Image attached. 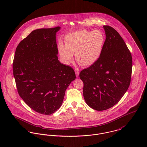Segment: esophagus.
Returning a JSON list of instances; mask_svg holds the SVG:
<instances>
[{
  "label": "esophagus",
  "mask_w": 147,
  "mask_h": 147,
  "mask_svg": "<svg viewBox=\"0 0 147 147\" xmlns=\"http://www.w3.org/2000/svg\"><path fill=\"white\" fill-rule=\"evenodd\" d=\"M75 74H76V76L77 77L79 76V69L78 68H75Z\"/></svg>",
  "instance_id": "1"
}]
</instances>
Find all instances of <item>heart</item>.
Listing matches in <instances>:
<instances>
[{
  "label": "heart",
  "instance_id": "heart-1",
  "mask_svg": "<svg viewBox=\"0 0 147 147\" xmlns=\"http://www.w3.org/2000/svg\"><path fill=\"white\" fill-rule=\"evenodd\" d=\"M104 34L100 30H79L67 34L64 37L65 46L61 41L58 51L65 63L76 60L84 66H90L100 58L105 44Z\"/></svg>",
  "mask_w": 147,
  "mask_h": 147
}]
</instances>
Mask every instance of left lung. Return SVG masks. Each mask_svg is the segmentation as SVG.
Here are the masks:
<instances>
[{"instance_id":"obj_1","label":"left lung","mask_w":147,"mask_h":147,"mask_svg":"<svg viewBox=\"0 0 147 147\" xmlns=\"http://www.w3.org/2000/svg\"><path fill=\"white\" fill-rule=\"evenodd\" d=\"M104 28L106 37L100 58L79 74L86 103L98 111L113 107L122 98L129 86L132 67L131 54L122 37L111 26Z\"/></svg>"}]
</instances>
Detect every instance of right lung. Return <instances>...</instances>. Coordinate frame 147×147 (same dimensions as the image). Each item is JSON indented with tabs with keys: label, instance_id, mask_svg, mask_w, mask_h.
I'll list each match as a JSON object with an SVG mask.
<instances>
[{
	"label": "right lung",
	"instance_id": "right-lung-1",
	"mask_svg": "<svg viewBox=\"0 0 147 147\" xmlns=\"http://www.w3.org/2000/svg\"><path fill=\"white\" fill-rule=\"evenodd\" d=\"M59 26L32 31L19 43L13 62L18 93L29 107L45 115L58 110L65 92L76 79L74 69L58 61Z\"/></svg>",
	"mask_w": 147,
	"mask_h": 147
}]
</instances>
